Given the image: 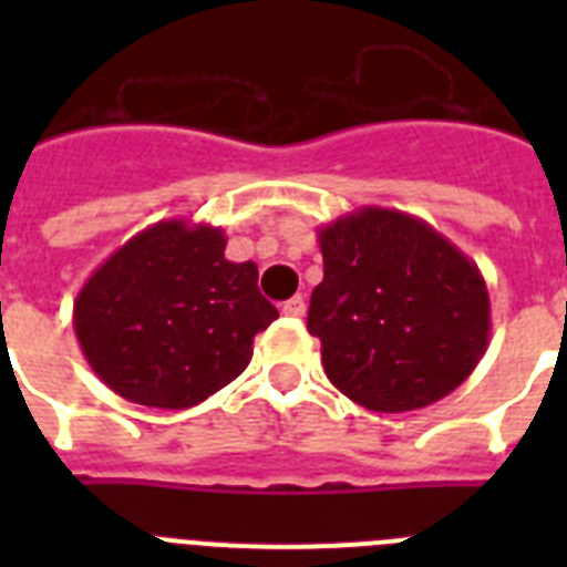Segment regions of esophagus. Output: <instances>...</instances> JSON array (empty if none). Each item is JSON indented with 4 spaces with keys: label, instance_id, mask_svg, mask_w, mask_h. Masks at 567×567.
Masks as SVG:
<instances>
[{
    "label": "esophagus",
    "instance_id": "obj_1",
    "mask_svg": "<svg viewBox=\"0 0 567 567\" xmlns=\"http://www.w3.org/2000/svg\"><path fill=\"white\" fill-rule=\"evenodd\" d=\"M280 312L289 315V318H303L307 315V300H303V295H295V298H289L284 307H280Z\"/></svg>",
    "mask_w": 567,
    "mask_h": 567
}]
</instances>
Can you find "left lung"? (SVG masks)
I'll return each instance as SVG.
<instances>
[{
    "instance_id": "1",
    "label": "left lung",
    "mask_w": 567,
    "mask_h": 567,
    "mask_svg": "<svg viewBox=\"0 0 567 567\" xmlns=\"http://www.w3.org/2000/svg\"><path fill=\"white\" fill-rule=\"evenodd\" d=\"M323 280L309 300L327 378L372 412H414L452 394L488 349L477 264L425 221L363 207L320 227Z\"/></svg>"
}]
</instances>
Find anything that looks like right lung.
Listing matches in <instances>:
<instances>
[{
	"label": "right lung",
	"instance_id": "1",
	"mask_svg": "<svg viewBox=\"0 0 567 567\" xmlns=\"http://www.w3.org/2000/svg\"><path fill=\"white\" fill-rule=\"evenodd\" d=\"M221 227L169 218L115 249L73 303L90 369L124 400L189 409L233 383L278 318L252 260L224 258Z\"/></svg>",
	"mask_w": 567,
	"mask_h": 567
}]
</instances>
